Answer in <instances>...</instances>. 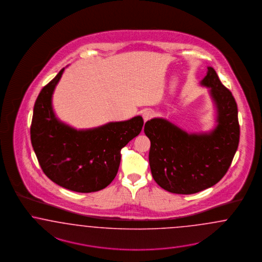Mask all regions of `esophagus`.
I'll use <instances>...</instances> for the list:
<instances>
[{
	"mask_svg": "<svg viewBox=\"0 0 262 262\" xmlns=\"http://www.w3.org/2000/svg\"><path fill=\"white\" fill-rule=\"evenodd\" d=\"M142 117H143L144 122H147V121H149L150 119H152V118L154 117V112H153L152 110L147 109V110H145V111L142 113Z\"/></svg>",
	"mask_w": 262,
	"mask_h": 262,
	"instance_id": "1",
	"label": "esophagus"
}]
</instances>
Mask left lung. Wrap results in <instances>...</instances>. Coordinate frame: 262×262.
<instances>
[{
  "mask_svg": "<svg viewBox=\"0 0 262 262\" xmlns=\"http://www.w3.org/2000/svg\"><path fill=\"white\" fill-rule=\"evenodd\" d=\"M201 84L210 88L219 125L210 134L188 135L164 119L147 121L151 142L149 164L154 180L176 194H194L216 184L225 176L240 139L238 108L230 91L212 67Z\"/></svg>",
  "mask_w": 262,
  "mask_h": 262,
  "instance_id": "obj_1",
  "label": "left lung"
}]
</instances>
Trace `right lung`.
Here are the masks:
<instances>
[{
    "mask_svg": "<svg viewBox=\"0 0 262 262\" xmlns=\"http://www.w3.org/2000/svg\"><path fill=\"white\" fill-rule=\"evenodd\" d=\"M63 70L42 88L36 99L30 127L32 146L43 173L54 183L75 192L99 191L115 178L121 150L140 134L143 119L136 116L88 130H76L60 123L53 113L52 95Z\"/></svg>",
    "mask_w": 262,
    "mask_h": 262,
    "instance_id": "obj_1",
    "label": "right lung"
}]
</instances>
